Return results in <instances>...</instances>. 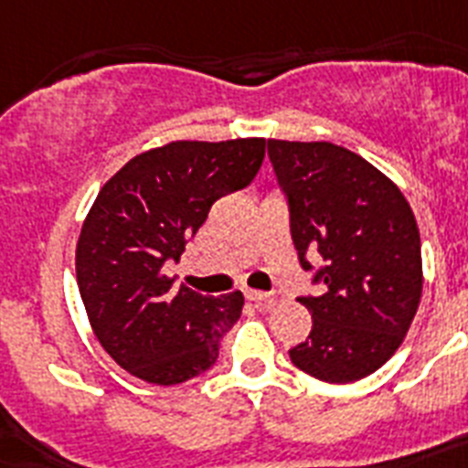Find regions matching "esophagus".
Returning a JSON list of instances; mask_svg holds the SVG:
<instances>
[{
	"mask_svg": "<svg viewBox=\"0 0 468 468\" xmlns=\"http://www.w3.org/2000/svg\"><path fill=\"white\" fill-rule=\"evenodd\" d=\"M245 298L252 300L254 305L260 307V310H271V307L276 305V298H273V295L261 293V291H252V288H247Z\"/></svg>",
	"mask_w": 468,
	"mask_h": 468,
	"instance_id": "obj_1",
	"label": "esophagus"
}]
</instances>
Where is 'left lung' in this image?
I'll list each match as a JSON object with an SVG mask.
<instances>
[{
  "label": "left lung",
  "mask_w": 468,
  "mask_h": 468,
  "mask_svg": "<svg viewBox=\"0 0 468 468\" xmlns=\"http://www.w3.org/2000/svg\"><path fill=\"white\" fill-rule=\"evenodd\" d=\"M269 158L291 211L300 264L320 254L314 283L324 293L298 298L313 332L291 348L307 375L346 385L382 367L404 341L423 293L416 216L385 173L329 142L269 139Z\"/></svg>",
  "instance_id": "1"
}]
</instances>
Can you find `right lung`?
<instances>
[{
	"label": "right lung",
	"mask_w": 468,
	"mask_h": 468,
	"mask_svg": "<svg viewBox=\"0 0 468 468\" xmlns=\"http://www.w3.org/2000/svg\"><path fill=\"white\" fill-rule=\"evenodd\" d=\"M267 139L170 142L134 155L90 207L76 242V281L96 339L117 366L151 385H180L214 366L245 305L163 273L223 195L247 187Z\"/></svg>",
	"instance_id": "add662e5"
}]
</instances>
